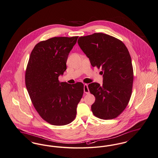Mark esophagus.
Wrapping results in <instances>:
<instances>
[{
  "instance_id": "esophagus-1",
  "label": "esophagus",
  "mask_w": 158,
  "mask_h": 158,
  "mask_svg": "<svg viewBox=\"0 0 158 158\" xmlns=\"http://www.w3.org/2000/svg\"><path fill=\"white\" fill-rule=\"evenodd\" d=\"M84 92L85 94H89V90L88 88V85L87 84H85L84 85Z\"/></svg>"
}]
</instances>
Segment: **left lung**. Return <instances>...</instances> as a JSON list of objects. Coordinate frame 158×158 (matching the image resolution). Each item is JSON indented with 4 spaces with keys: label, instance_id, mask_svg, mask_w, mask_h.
Masks as SVG:
<instances>
[{
    "label": "left lung",
    "instance_id": "obj_1",
    "mask_svg": "<svg viewBox=\"0 0 158 158\" xmlns=\"http://www.w3.org/2000/svg\"><path fill=\"white\" fill-rule=\"evenodd\" d=\"M78 44L93 67L102 69L103 84H89L95 96L91 110L104 120L115 118L126 108L132 91L134 71L129 51L120 40L102 33L81 36Z\"/></svg>",
    "mask_w": 158,
    "mask_h": 158
}]
</instances>
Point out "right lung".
Here are the masks:
<instances>
[{
	"label": "right lung",
	"instance_id": "obj_1",
	"mask_svg": "<svg viewBox=\"0 0 158 158\" xmlns=\"http://www.w3.org/2000/svg\"><path fill=\"white\" fill-rule=\"evenodd\" d=\"M78 36L53 37L38 43L31 52L25 83L35 110L43 120L55 126L71 123L84 92L81 82H60L68 54Z\"/></svg>",
	"mask_w": 158,
	"mask_h": 158
}]
</instances>
